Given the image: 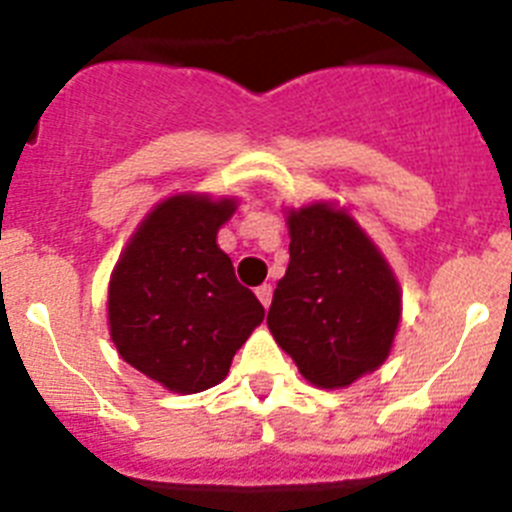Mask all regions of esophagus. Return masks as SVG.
<instances>
[{
	"label": "esophagus",
	"instance_id": "1",
	"mask_svg": "<svg viewBox=\"0 0 512 512\" xmlns=\"http://www.w3.org/2000/svg\"><path fill=\"white\" fill-rule=\"evenodd\" d=\"M271 295H274V289H271V284H261V287L256 289V297H259L261 305H264V307L271 305Z\"/></svg>",
	"mask_w": 512,
	"mask_h": 512
}]
</instances>
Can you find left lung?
Wrapping results in <instances>:
<instances>
[{
	"mask_svg": "<svg viewBox=\"0 0 512 512\" xmlns=\"http://www.w3.org/2000/svg\"><path fill=\"white\" fill-rule=\"evenodd\" d=\"M287 225L289 266L266 323L307 382L348 387L390 356L400 284L346 210L315 202L289 212Z\"/></svg>",
	"mask_w": 512,
	"mask_h": 512,
	"instance_id": "1",
	"label": "left lung"
}]
</instances>
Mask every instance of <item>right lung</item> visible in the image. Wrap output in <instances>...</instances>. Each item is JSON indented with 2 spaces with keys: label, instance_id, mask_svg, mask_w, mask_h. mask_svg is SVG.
Instances as JSON below:
<instances>
[{
  "label": "right lung",
  "instance_id": "1",
  "mask_svg": "<svg viewBox=\"0 0 512 512\" xmlns=\"http://www.w3.org/2000/svg\"><path fill=\"white\" fill-rule=\"evenodd\" d=\"M235 200L176 194L138 225L110 279V336L138 372L179 395L228 377L264 305L235 279L217 230Z\"/></svg>",
  "mask_w": 512,
  "mask_h": 512
}]
</instances>
